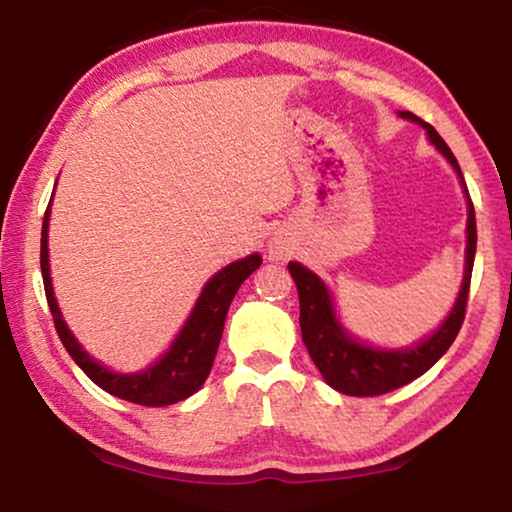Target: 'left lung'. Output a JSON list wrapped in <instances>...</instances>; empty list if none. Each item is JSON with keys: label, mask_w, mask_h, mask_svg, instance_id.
Segmentation results:
<instances>
[{"label": "left lung", "mask_w": 512, "mask_h": 512, "mask_svg": "<svg viewBox=\"0 0 512 512\" xmlns=\"http://www.w3.org/2000/svg\"><path fill=\"white\" fill-rule=\"evenodd\" d=\"M400 117L417 121L426 128L428 138L440 154L452 163L456 173H459L461 182V168L456 163V156L447 142L440 138L438 131L426 121H421L417 114L400 112ZM466 187V182H463ZM468 196V189H466ZM475 243H478V229H475V208L468 196V248H466V276H463V285L452 313H449L440 330L435 332L431 339L414 346L410 351H377L370 346H363L346 335L342 325L337 323L335 309H332V299L327 295V288L316 274L302 264L290 262V276L295 278L297 292H299V325H302V339L306 344V351L316 367L323 374L327 384L337 388L339 393L346 395H381L395 388L410 384L417 377H421L426 370L438 363L452 342L459 335L463 318H466L468 306V290H470V274H473V260H475Z\"/></svg>", "instance_id": "8db88e82"}]
</instances>
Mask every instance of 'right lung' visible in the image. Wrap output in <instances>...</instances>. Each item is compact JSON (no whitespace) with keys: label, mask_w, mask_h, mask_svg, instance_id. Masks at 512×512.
I'll list each match as a JSON object with an SVG mask.
<instances>
[{"label":"right lung","mask_w":512,"mask_h":512,"mask_svg":"<svg viewBox=\"0 0 512 512\" xmlns=\"http://www.w3.org/2000/svg\"><path fill=\"white\" fill-rule=\"evenodd\" d=\"M46 229H49V208L44 213L42 224V276H44V292L49 302L53 325L60 342L70 353L74 363L86 372V377L98 384L102 391L117 395L128 403L145 405V407H163L180 403L201 388L203 381L208 379L210 367H213L217 346H220L224 318H227L229 304L234 299L236 290L248 278L252 271L262 264L260 255H250L245 260H238L229 267H224L220 274H215L203 288L199 302H196L192 316L187 325L182 327L180 337L175 339L170 351L163 356L154 367L140 374H114L107 367L95 363L88 353L81 349L77 339L70 335L67 325L60 318L56 297H53L51 276H49V245H46Z\"/></svg>","instance_id":"obj_1"}]
</instances>
